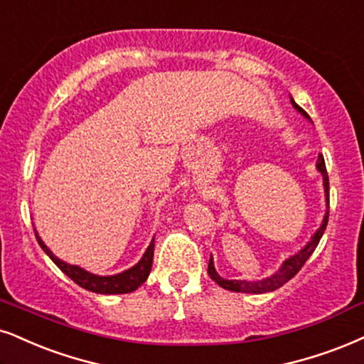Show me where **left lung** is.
I'll use <instances>...</instances> for the list:
<instances>
[{"mask_svg": "<svg viewBox=\"0 0 364 364\" xmlns=\"http://www.w3.org/2000/svg\"><path fill=\"white\" fill-rule=\"evenodd\" d=\"M290 102H291V106H294L295 109H297L299 113L304 116V118L311 121V118H309V114L302 109V107L297 105V102L294 101V97H291V96H290ZM316 168H317V172L322 175V182H324V183H322V186H324V196H326L327 209H326L324 219H322L321 226L317 228V231L311 236V241H309V243L304 246L302 250L297 251V253L291 255V257L287 258L285 262L282 263V267L278 268V272H275V273H273V275L267 277V278H262V280H228V278H223L216 272V268H214V259H213V255H210L208 273H209V277L213 278V280L216 282L219 287H223V289L231 290V291H241V294H264V291H273V290L280 289V287L284 285V284H287V282H289L290 278H294L295 275H297V272L304 267V263H306L307 259L311 258V255L314 253V250H316L317 245H319L321 237H322V235H324V231H326L327 218H329V177H327L324 156H322V155L317 156Z\"/></svg>", "mask_w": 364, "mask_h": 364, "instance_id": "left-lung-1", "label": "left lung"}]
</instances>
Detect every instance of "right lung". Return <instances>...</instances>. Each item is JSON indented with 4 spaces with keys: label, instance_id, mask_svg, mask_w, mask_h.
<instances>
[{
    "label": "right lung",
    "instance_id": "obj_1",
    "mask_svg": "<svg viewBox=\"0 0 364 364\" xmlns=\"http://www.w3.org/2000/svg\"><path fill=\"white\" fill-rule=\"evenodd\" d=\"M35 236H37V241L38 245L42 246V250L48 255V258H50L67 277L73 278L75 284L82 287V289L94 291V294L114 295V294H129V291L136 290L141 284H145L148 275H150L151 263H154V248H155L154 241L155 240H151V243L148 245V248L145 253H143L140 262L133 264L132 268H128V270L121 273H116V275H106V277L96 275V273L84 270V268L77 267V264H69L65 263L64 259L57 258L55 255L47 248V245L43 243L42 237L38 236L37 231H35Z\"/></svg>",
    "mask_w": 364,
    "mask_h": 364
}]
</instances>
